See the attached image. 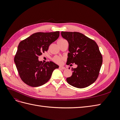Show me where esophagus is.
I'll list each match as a JSON object with an SVG mask.
<instances>
[{
	"mask_svg": "<svg viewBox=\"0 0 120 120\" xmlns=\"http://www.w3.org/2000/svg\"><path fill=\"white\" fill-rule=\"evenodd\" d=\"M59 68L60 69H61V70H65V69H66V68H65L64 67H63V66H60Z\"/></svg>",
	"mask_w": 120,
	"mask_h": 120,
	"instance_id": "34e87169",
	"label": "esophagus"
}]
</instances>
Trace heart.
Listing matches in <instances>:
<instances>
[{"instance_id":"1","label":"heart","mask_w":120,"mask_h":120,"mask_svg":"<svg viewBox=\"0 0 120 120\" xmlns=\"http://www.w3.org/2000/svg\"><path fill=\"white\" fill-rule=\"evenodd\" d=\"M66 40L64 39H60L59 41H57V42H61V41H65ZM54 61V62L56 63H57V64H60L61 63V62H62V60H63V59L61 58V57L59 56H54L53 58L52 59Z\"/></svg>"}]
</instances>
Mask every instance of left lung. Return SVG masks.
Listing matches in <instances>:
<instances>
[{
    "label": "left lung",
    "instance_id": "8db88e82",
    "mask_svg": "<svg viewBox=\"0 0 120 120\" xmlns=\"http://www.w3.org/2000/svg\"><path fill=\"white\" fill-rule=\"evenodd\" d=\"M61 35L68 43L67 64L77 65L72 68V74L67 78V82L80 89L92 85L98 78L103 63L97 43L80 32L61 31Z\"/></svg>",
    "mask_w": 120,
    "mask_h": 120
}]
</instances>
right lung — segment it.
Returning <instances> with one entry per match:
<instances>
[{"instance_id": "right-lung-1", "label": "right lung", "mask_w": 120, "mask_h": 120, "mask_svg": "<svg viewBox=\"0 0 120 120\" xmlns=\"http://www.w3.org/2000/svg\"><path fill=\"white\" fill-rule=\"evenodd\" d=\"M59 36V31L39 32L19 43L14 61L21 79L27 85L37 87L44 85L50 79L54 70L59 68L52 61L42 63L38 60V56L47 51L49 45Z\"/></svg>"}]
</instances>
